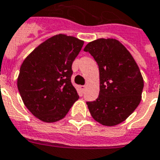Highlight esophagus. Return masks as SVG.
Listing matches in <instances>:
<instances>
[{
	"mask_svg": "<svg viewBox=\"0 0 160 160\" xmlns=\"http://www.w3.org/2000/svg\"><path fill=\"white\" fill-rule=\"evenodd\" d=\"M80 90L82 91V92H84L85 89H86V86H80Z\"/></svg>",
	"mask_w": 160,
	"mask_h": 160,
	"instance_id": "esophagus-1",
	"label": "esophagus"
}]
</instances>
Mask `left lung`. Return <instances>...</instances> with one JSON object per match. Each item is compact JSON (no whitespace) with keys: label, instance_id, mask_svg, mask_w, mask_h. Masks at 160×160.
Returning a JSON list of instances; mask_svg holds the SVG:
<instances>
[{"label":"left lung","instance_id":"obj_1","mask_svg":"<svg viewBox=\"0 0 160 160\" xmlns=\"http://www.w3.org/2000/svg\"><path fill=\"white\" fill-rule=\"evenodd\" d=\"M98 65L100 91L96 100L87 104L94 120L104 126L123 122L137 108L144 87L135 61L119 41L100 38L84 49Z\"/></svg>","mask_w":160,"mask_h":160}]
</instances>
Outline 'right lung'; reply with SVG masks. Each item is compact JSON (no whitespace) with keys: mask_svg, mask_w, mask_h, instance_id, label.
I'll use <instances>...</instances> for the list:
<instances>
[{"mask_svg":"<svg viewBox=\"0 0 160 160\" xmlns=\"http://www.w3.org/2000/svg\"><path fill=\"white\" fill-rule=\"evenodd\" d=\"M83 41L59 34L41 43L23 62L18 89L26 108L46 122L62 119L79 99L72 64Z\"/></svg>","mask_w":160,"mask_h":160,"instance_id":"add662e5","label":"right lung"}]
</instances>
